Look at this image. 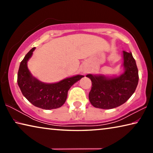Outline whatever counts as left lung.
I'll return each instance as SVG.
<instances>
[{"label": "left lung", "instance_id": "8db88e82", "mask_svg": "<svg viewBox=\"0 0 153 153\" xmlns=\"http://www.w3.org/2000/svg\"><path fill=\"white\" fill-rule=\"evenodd\" d=\"M123 73L119 76L88 74L92 81L89 100L96 108L111 109L123 105L135 92L138 70L131 53L123 51Z\"/></svg>", "mask_w": 153, "mask_h": 153}]
</instances>
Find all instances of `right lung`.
I'll use <instances>...</instances> for the list:
<instances>
[{
	"mask_svg": "<svg viewBox=\"0 0 153 153\" xmlns=\"http://www.w3.org/2000/svg\"><path fill=\"white\" fill-rule=\"evenodd\" d=\"M35 47L31 49L21 62L17 84L23 95L35 107L49 110L61 107L66 101L67 92L75 83L84 76L76 75L56 83H45L33 77L27 67V61Z\"/></svg>",
	"mask_w": 153,
	"mask_h": 153,
	"instance_id": "add662e5",
	"label": "right lung"
}]
</instances>
